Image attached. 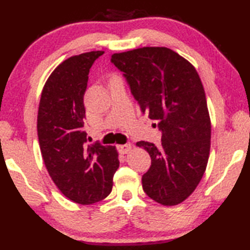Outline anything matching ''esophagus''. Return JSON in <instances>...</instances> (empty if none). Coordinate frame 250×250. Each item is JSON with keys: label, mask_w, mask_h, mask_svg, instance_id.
Returning a JSON list of instances; mask_svg holds the SVG:
<instances>
[{"label": "esophagus", "mask_w": 250, "mask_h": 250, "mask_svg": "<svg viewBox=\"0 0 250 250\" xmlns=\"http://www.w3.org/2000/svg\"><path fill=\"white\" fill-rule=\"evenodd\" d=\"M130 149H131V143L130 142H126V143H125V145H119V146H118V150H119V152H120V153H122V154L128 153V152L130 151Z\"/></svg>", "instance_id": "obj_1"}]
</instances>
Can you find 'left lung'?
<instances>
[{
    "instance_id": "left-lung-1",
    "label": "left lung",
    "mask_w": 250,
    "mask_h": 250,
    "mask_svg": "<svg viewBox=\"0 0 250 250\" xmlns=\"http://www.w3.org/2000/svg\"><path fill=\"white\" fill-rule=\"evenodd\" d=\"M111 62L141 111L162 132L159 147L137 142L151 156L143 191L162 205L180 204L200 183L209 155L210 120L200 76L191 62L167 47L113 54Z\"/></svg>"
}]
</instances>
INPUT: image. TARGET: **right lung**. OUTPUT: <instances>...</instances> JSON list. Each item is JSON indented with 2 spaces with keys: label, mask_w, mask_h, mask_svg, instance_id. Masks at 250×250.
I'll list each match as a JSON object with an SVG mask.
<instances>
[{
  "label": "right lung",
  "mask_w": 250,
  "mask_h": 250,
  "mask_svg": "<svg viewBox=\"0 0 250 250\" xmlns=\"http://www.w3.org/2000/svg\"><path fill=\"white\" fill-rule=\"evenodd\" d=\"M97 50L73 56L56 67L42 91L37 134L45 167L64 195L82 205L107 197L119 167L115 146L88 145L83 95Z\"/></svg>",
  "instance_id": "1"
}]
</instances>
